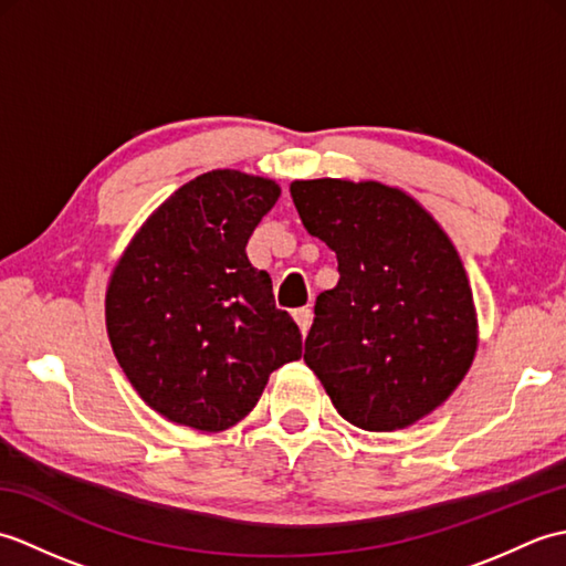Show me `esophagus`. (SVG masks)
<instances>
[{
	"label": "esophagus",
	"mask_w": 566,
	"mask_h": 566,
	"mask_svg": "<svg viewBox=\"0 0 566 566\" xmlns=\"http://www.w3.org/2000/svg\"><path fill=\"white\" fill-rule=\"evenodd\" d=\"M294 321H296L298 331H302V335H306L308 328H311V323H314V311H311L308 306L296 308V311H294Z\"/></svg>",
	"instance_id": "34e87169"
}]
</instances>
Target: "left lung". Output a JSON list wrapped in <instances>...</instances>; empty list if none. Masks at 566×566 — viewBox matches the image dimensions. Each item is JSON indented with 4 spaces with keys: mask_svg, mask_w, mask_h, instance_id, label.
Here are the masks:
<instances>
[{
    "mask_svg": "<svg viewBox=\"0 0 566 566\" xmlns=\"http://www.w3.org/2000/svg\"><path fill=\"white\" fill-rule=\"evenodd\" d=\"M306 231L338 258L318 294L306 365L338 413L363 430H396L454 391L476 350L462 260L418 203L379 182L292 185Z\"/></svg>",
    "mask_w": 566,
    "mask_h": 566,
    "instance_id": "left-lung-1",
    "label": "left lung"
}]
</instances>
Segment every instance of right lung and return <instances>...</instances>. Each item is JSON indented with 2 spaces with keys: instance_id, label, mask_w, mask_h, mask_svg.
I'll use <instances>...</instances> for the list:
<instances>
[{
  "instance_id": "obj_1",
  "label": "right lung",
  "mask_w": 566,
  "mask_h": 566,
  "mask_svg": "<svg viewBox=\"0 0 566 566\" xmlns=\"http://www.w3.org/2000/svg\"><path fill=\"white\" fill-rule=\"evenodd\" d=\"M280 187L213 170L179 187L116 264L106 331L124 375L153 411L203 432L252 411L302 333L274 306L272 280L245 245Z\"/></svg>"
}]
</instances>
